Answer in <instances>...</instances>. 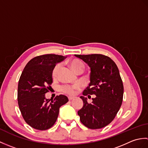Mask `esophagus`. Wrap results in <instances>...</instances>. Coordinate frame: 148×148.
I'll return each mask as SVG.
<instances>
[{
    "label": "esophagus",
    "mask_w": 148,
    "mask_h": 148,
    "mask_svg": "<svg viewBox=\"0 0 148 148\" xmlns=\"http://www.w3.org/2000/svg\"><path fill=\"white\" fill-rule=\"evenodd\" d=\"M68 99H69V100H72V99H74V97H69Z\"/></svg>",
    "instance_id": "esophagus-1"
}]
</instances>
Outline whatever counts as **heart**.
Here are the masks:
<instances>
[{"mask_svg":"<svg viewBox=\"0 0 148 148\" xmlns=\"http://www.w3.org/2000/svg\"><path fill=\"white\" fill-rule=\"evenodd\" d=\"M70 65L72 68L73 70H74L76 72H77L80 69H84V65L82 62L77 59H73L70 61ZM60 69V65L57 64L56 65L54 68L53 69L52 71V77L53 78H56L57 77L58 72ZM79 84H74L72 86H64L62 87V90L66 93L70 94V95H72L76 92V90L79 88Z\"/></svg>","mask_w":148,"mask_h":148,"instance_id":"obj_1","label":"heart"}]
</instances>
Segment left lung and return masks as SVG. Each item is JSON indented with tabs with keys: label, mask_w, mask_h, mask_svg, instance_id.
I'll use <instances>...</instances> for the list:
<instances>
[{
	"label": "left lung",
	"mask_w": 148,
	"mask_h": 148,
	"mask_svg": "<svg viewBox=\"0 0 148 148\" xmlns=\"http://www.w3.org/2000/svg\"><path fill=\"white\" fill-rule=\"evenodd\" d=\"M90 67V83L81 96L83 106L77 111L81 122L91 129L102 128L111 123L121 106L123 84L117 65L100 54L75 55ZM95 95L92 104L84 96Z\"/></svg>",
	"instance_id": "1"
}]
</instances>
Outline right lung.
<instances>
[{
	"label": "right lung",
	"instance_id": "add662e5",
	"mask_svg": "<svg viewBox=\"0 0 148 148\" xmlns=\"http://www.w3.org/2000/svg\"><path fill=\"white\" fill-rule=\"evenodd\" d=\"M64 56L48 54L36 56L27 63L18 82V102L28 125L39 130H48L57 119L59 109L69 101L64 95L47 99L45 94L53 82L52 71Z\"/></svg>",
	"mask_w": 148,
	"mask_h": 148
}]
</instances>
